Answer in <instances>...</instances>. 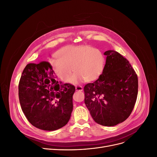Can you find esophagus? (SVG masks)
<instances>
[{"label": "esophagus", "mask_w": 157, "mask_h": 157, "mask_svg": "<svg viewBox=\"0 0 157 157\" xmlns=\"http://www.w3.org/2000/svg\"><path fill=\"white\" fill-rule=\"evenodd\" d=\"M75 89H76V91H82L83 90V88L81 86H75Z\"/></svg>", "instance_id": "34e87169"}]
</instances>
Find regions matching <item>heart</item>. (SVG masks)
Listing matches in <instances>:
<instances>
[{
	"instance_id": "1",
	"label": "heart",
	"mask_w": 157,
	"mask_h": 157,
	"mask_svg": "<svg viewBox=\"0 0 157 157\" xmlns=\"http://www.w3.org/2000/svg\"><path fill=\"white\" fill-rule=\"evenodd\" d=\"M57 55L58 58L51 59L50 65L57 77L64 82L69 80L73 70L75 73L70 82L93 81L100 77L105 67L102 52L89 46H68L61 49Z\"/></svg>"
}]
</instances>
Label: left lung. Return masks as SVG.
I'll return each mask as SVG.
<instances>
[{"mask_svg": "<svg viewBox=\"0 0 157 157\" xmlns=\"http://www.w3.org/2000/svg\"><path fill=\"white\" fill-rule=\"evenodd\" d=\"M104 54L103 72L96 81L84 86V102L95 122L113 126L131 114L137 99L138 80L129 61L122 55L115 50Z\"/></svg>", "mask_w": 157, "mask_h": 157, "instance_id": "obj_1", "label": "left lung"}]
</instances>
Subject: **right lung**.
I'll use <instances>...</instances> for the list:
<instances>
[{
	"label": "right lung",
	"mask_w": 157,
	"mask_h": 157,
	"mask_svg": "<svg viewBox=\"0 0 157 157\" xmlns=\"http://www.w3.org/2000/svg\"><path fill=\"white\" fill-rule=\"evenodd\" d=\"M48 62L29 63L19 83V99L22 111L35 127L54 131L65 126L73 111L75 88L55 78Z\"/></svg>",
	"instance_id": "obj_1"
}]
</instances>
